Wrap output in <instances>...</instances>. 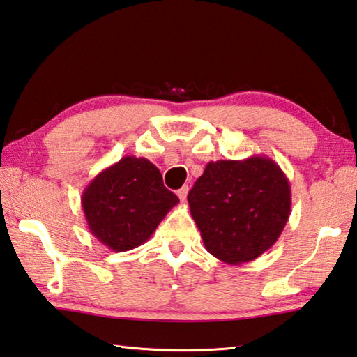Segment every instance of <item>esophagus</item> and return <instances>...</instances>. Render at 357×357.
Masks as SVG:
<instances>
[{
  "instance_id": "34e87169",
  "label": "esophagus",
  "mask_w": 357,
  "mask_h": 357,
  "mask_svg": "<svg viewBox=\"0 0 357 357\" xmlns=\"http://www.w3.org/2000/svg\"><path fill=\"white\" fill-rule=\"evenodd\" d=\"M178 193V197H179V199L181 201H183V203H184V201H185V198H187V193H189V187H187V185H184V187H181V189L176 192Z\"/></svg>"
}]
</instances>
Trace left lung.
I'll return each mask as SVG.
<instances>
[{"instance_id": "left-lung-1", "label": "left lung", "mask_w": 357, "mask_h": 357, "mask_svg": "<svg viewBox=\"0 0 357 357\" xmlns=\"http://www.w3.org/2000/svg\"><path fill=\"white\" fill-rule=\"evenodd\" d=\"M187 199L206 250L231 265L270 250L291 207L289 179L267 156L209 162Z\"/></svg>"}]
</instances>
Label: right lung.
Segmentation results:
<instances>
[{
  "mask_svg": "<svg viewBox=\"0 0 357 357\" xmlns=\"http://www.w3.org/2000/svg\"><path fill=\"white\" fill-rule=\"evenodd\" d=\"M179 198L162 183L159 168L145 158L125 156L105 168L82 192L89 231L112 251L145 243Z\"/></svg>",
  "mask_w": 357,
  "mask_h": 357,
  "instance_id": "1",
  "label": "right lung"
}]
</instances>
